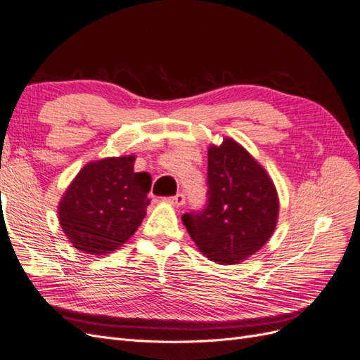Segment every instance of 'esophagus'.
Returning a JSON list of instances; mask_svg holds the SVG:
<instances>
[{"label":"esophagus","instance_id":"esophagus-1","mask_svg":"<svg viewBox=\"0 0 360 360\" xmlns=\"http://www.w3.org/2000/svg\"><path fill=\"white\" fill-rule=\"evenodd\" d=\"M165 200H167L169 204H172V205L180 207V205L184 204V193L179 192L177 195H174V197H168V198H165Z\"/></svg>","mask_w":360,"mask_h":360}]
</instances>
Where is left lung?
I'll list each match as a JSON object with an SVG mask.
<instances>
[{
  "label": "left lung",
  "instance_id": "left-lung-1",
  "mask_svg": "<svg viewBox=\"0 0 360 360\" xmlns=\"http://www.w3.org/2000/svg\"><path fill=\"white\" fill-rule=\"evenodd\" d=\"M279 212L274 181L234 139L209 148L207 201L181 216L201 252L219 264H236L263 248Z\"/></svg>",
  "mask_w": 360,
  "mask_h": 360
}]
</instances>
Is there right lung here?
<instances>
[{
	"instance_id": "right-lung-1",
	"label": "right lung",
	"mask_w": 360,
	"mask_h": 360,
	"mask_svg": "<svg viewBox=\"0 0 360 360\" xmlns=\"http://www.w3.org/2000/svg\"><path fill=\"white\" fill-rule=\"evenodd\" d=\"M134 156L85 165L58 207L63 231L85 254H110L129 240L150 204L151 177L134 172Z\"/></svg>"
}]
</instances>
